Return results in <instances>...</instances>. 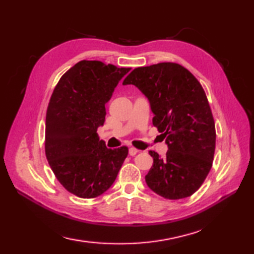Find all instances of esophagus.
<instances>
[{
  "label": "esophagus",
  "mask_w": 254,
  "mask_h": 254,
  "mask_svg": "<svg viewBox=\"0 0 254 254\" xmlns=\"http://www.w3.org/2000/svg\"><path fill=\"white\" fill-rule=\"evenodd\" d=\"M139 151L137 150V148H134V147H129V155L130 156H134L135 154H137Z\"/></svg>",
  "instance_id": "34e87169"
}]
</instances>
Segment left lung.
I'll use <instances>...</instances> for the list:
<instances>
[{
	"mask_svg": "<svg viewBox=\"0 0 254 254\" xmlns=\"http://www.w3.org/2000/svg\"><path fill=\"white\" fill-rule=\"evenodd\" d=\"M123 85H134L147 98L153 125L168 146L164 158L148 152L153 166L147 187L167 199L194 194L211 169L215 150L213 116L200 83L182 65L162 63L137 67Z\"/></svg>",
	"mask_w": 254,
	"mask_h": 254,
	"instance_id": "obj_1",
	"label": "left lung"
}]
</instances>
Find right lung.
Returning <instances> with one entry per match:
<instances>
[{"label":"right lung","instance_id":"add662e5","mask_svg":"<svg viewBox=\"0 0 254 254\" xmlns=\"http://www.w3.org/2000/svg\"><path fill=\"white\" fill-rule=\"evenodd\" d=\"M130 67L83 60L60 78L46 113L45 153L57 180L80 198H95L112 185L128 147L108 148L97 129L106 104Z\"/></svg>","mask_w":254,"mask_h":254}]
</instances>
